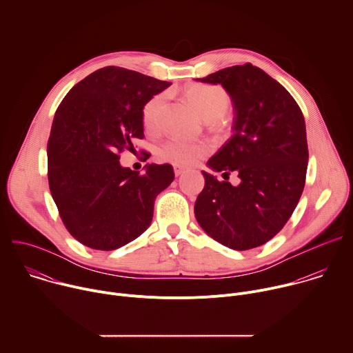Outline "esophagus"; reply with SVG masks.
Masks as SVG:
<instances>
[{"label": "esophagus", "instance_id": "34e87169", "mask_svg": "<svg viewBox=\"0 0 353 353\" xmlns=\"http://www.w3.org/2000/svg\"><path fill=\"white\" fill-rule=\"evenodd\" d=\"M184 172H185V168L179 166V165H174V174H176V176H180V174H183Z\"/></svg>", "mask_w": 353, "mask_h": 353}]
</instances>
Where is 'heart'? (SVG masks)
Returning <instances> with one entry per match:
<instances>
[{
    "instance_id": "obj_1",
    "label": "heart",
    "mask_w": 353,
    "mask_h": 353,
    "mask_svg": "<svg viewBox=\"0 0 353 353\" xmlns=\"http://www.w3.org/2000/svg\"><path fill=\"white\" fill-rule=\"evenodd\" d=\"M184 94L190 105L208 123L222 119L232 105L229 92L221 85L196 83L187 88ZM163 102L165 94H157L145 103L142 109V123L146 130L154 131L158 127V114ZM211 152L212 145L207 141H185L173 138L163 142L158 148L157 158L162 162L190 166L196 163L199 159L205 158Z\"/></svg>"
}]
</instances>
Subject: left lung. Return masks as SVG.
<instances>
[{
  "label": "left lung",
  "mask_w": 353,
  "mask_h": 353,
  "mask_svg": "<svg viewBox=\"0 0 353 353\" xmlns=\"http://www.w3.org/2000/svg\"><path fill=\"white\" fill-rule=\"evenodd\" d=\"M198 81L221 83L234 108L233 135L208 161L223 177L203 172L194 214L212 239L233 250L265 244L292 216L306 183L309 149L305 117L292 94L261 68L245 63Z\"/></svg>",
  "instance_id": "left-lung-1"
}]
</instances>
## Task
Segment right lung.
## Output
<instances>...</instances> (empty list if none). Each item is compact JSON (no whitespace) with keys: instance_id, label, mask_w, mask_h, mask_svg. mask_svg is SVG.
<instances>
[{"instance_id":"add662e5","label":"right lung","mask_w":353,"mask_h":353,"mask_svg":"<svg viewBox=\"0 0 353 353\" xmlns=\"http://www.w3.org/2000/svg\"><path fill=\"white\" fill-rule=\"evenodd\" d=\"M170 85L112 65L83 78L60 103L47 142L48 187L83 245L116 250L152 222L158 194L174 180L172 165H149L141 174L119 161L143 138L145 103Z\"/></svg>"}]
</instances>
